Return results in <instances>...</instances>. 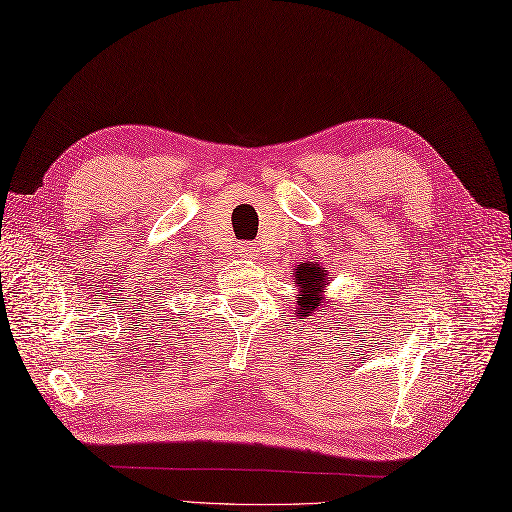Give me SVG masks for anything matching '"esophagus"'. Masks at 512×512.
Masks as SVG:
<instances>
[{
  "label": "esophagus",
  "instance_id": "34e87169",
  "mask_svg": "<svg viewBox=\"0 0 512 512\" xmlns=\"http://www.w3.org/2000/svg\"><path fill=\"white\" fill-rule=\"evenodd\" d=\"M255 244H251V242H238V246H235V251H238L240 255H244V257H248V259H253L255 255H257V251H255Z\"/></svg>",
  "mask_w": 512,
  "mask_h": 512
}]
</instances>
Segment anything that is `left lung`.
<instances>
[{
  "instance_id": "left-lung-1",
  "label": "left lung",
  "mask_w": 512,
  "mask_h": 512,
  "mask_svg": "<svg viewBox=\"0 0 512 512\" xmlns=\"http://www.w3.org/2000/svg\"><path fill=\"white\" fill-rule=\"evenodd\" d=\"M324 274L326 270L318 268L316 264H300L296 268V283L303 287V294H298L296 303L303 318L322 307V287L326 285Z\"/></svg>"
}]
</instances>
